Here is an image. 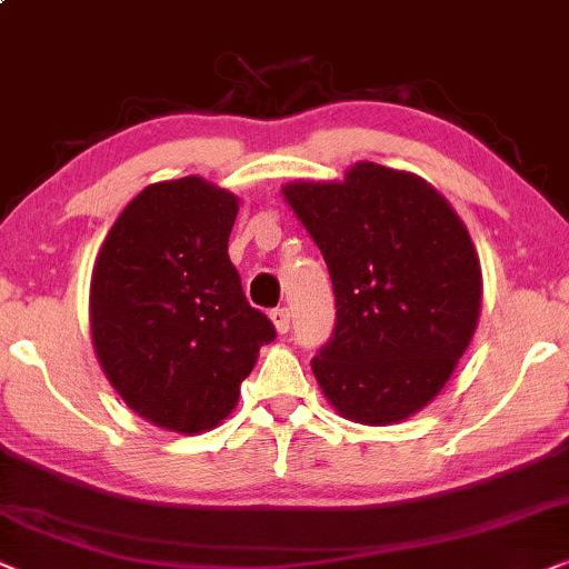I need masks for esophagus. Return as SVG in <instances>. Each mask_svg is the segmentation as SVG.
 <instances>
[{"mask_svg": "<svg viewBox=\"0 0 569 569\" xmlns=\"http://www.w3.org/2000/svg\"><path fill=\"white\" fill-rule=\"evenodd\" d=\"M270 320H272V325H276V330L280 332V336H283V332H289V328H291V312L286 307L272 309Z\"/></svg>", "mask_w": 569, "mask_h": 569, "instance_id": "esophagus-1", "label": "esophagus"}]
</instances>
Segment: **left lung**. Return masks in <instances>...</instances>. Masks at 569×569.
<instances>
[{
	"label": "left lung",
	"instance_id": "left-lung-1",
	"mask_svg": "<svg viewBox=\"0 0 569 569\" xmlns=\"http://www.w3.org/2000/svg\"><path fill=\"white\" fill-rule=\"evenodd\" d=\"M286 202L320 247L336 330L312 359L325 398L359 423L421 411L471 343L481 264L429 181L361 161L343 181H291Z\"/></svg>",
	"mask_w": 569,
	"mask_h": 569
}]
</instances>
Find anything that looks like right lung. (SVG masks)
Returning <instances> with one entry per match:
<instances>
[{"label":"right lung","mask_w":569,"mask_h":569,"mask_svg":"<svg viewBox=\"0 0 569 569\" xmlns=\"http://www.w3.org/2000/svg\"><path fill=\"white\" fill-rule=\"evenodd\" d=\"M237 213V197L206 179L158 181L121 210L96 257V356L121 400L161 429L218 427L276 338L229 260Z\"/></svg>","instance_id":"obj_1"}]
</instances>
